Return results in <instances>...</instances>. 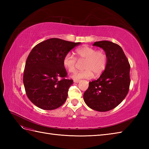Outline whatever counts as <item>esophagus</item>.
<instances>
[{"label":"esophagus","instance_id":"obj_1","mask_svg":"<svg viewBox=\"0 0 149 149\" xmlns=\"http://www.w3.org/2000/svg\"><path fill=\"white\" fill-rule=\"evenodd\" d=\"M74 83H79V82H80V80H75V79H74Z\"/></svg>","mask_w":149,"mask_h":149}]
</instances>
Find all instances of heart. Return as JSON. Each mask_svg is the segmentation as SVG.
<instances>
[{
	"label": "heart",
	"instance_id": "1",
	"mask_svg": "<svg viewBox=\"0 0 149 149\" xmlns=\"http://www.w3.org/2000/svg\"><path fill=\"white\" fill-rule=\"evenodd\" d=\"M79 61H84L82 71L75 72L71 77L75 80L81 79H89L94 75L99 76L106 69L107 63L106 53L102 50H97L89 46H83L75 51ZM77 59L70 53H67L63 59V65L68 72L72 73L75 70Z\"/></svg>",
	"mask_w": 149,
	"mask_h": 149
}]
</instances>
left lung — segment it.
Returning a JSON list of instances; mask_svg holds the SVG:
<instances>
[{
	"label": "left lung",
	"instance_id": "left-lung-1",
	"mask_svg": "<svg viewBox=\"0 0 149 149\" xmlns=\"http://www.w3.org/2000/svg\"><path fill=\"white\" fill-rule=\"evenodd\" d=\"M93 45L105 51L107 56V66L98 79L90 82L83 98L91 109L105 112L118 106L127 95L131 82V66L118 44L100 41Z\"/></svg>",
	"mask_w": 149,
	"mask_h": 149
}]
</instances>
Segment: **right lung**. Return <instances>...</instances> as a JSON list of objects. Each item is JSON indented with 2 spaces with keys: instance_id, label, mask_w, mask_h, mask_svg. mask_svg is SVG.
I'll return each instance as SVG.
<instances>
[{
  "instance_id": "1",
  "label": "right lung",
  "mask_w": 149,
  "mask_h": 149,
  "mask_svg": "<svg viewBox=\"0 0 149 149\" xmlns=\"http://www.w3.org/2000/svg\"><path fill=\"white\" fill-rule=\"evenodd\" d=\"M80 44L54 38L38 43L31 50L25 65L23 82L27 96L34 105L52 110L65 103L73 80L65 79L67 72L63 59Z\"/></svg>"
}]
</instances>
